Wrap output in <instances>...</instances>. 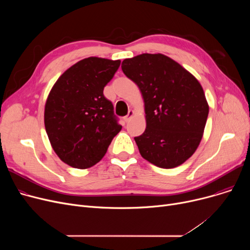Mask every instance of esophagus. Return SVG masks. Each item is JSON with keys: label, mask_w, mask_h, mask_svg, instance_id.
<instances>
[{"label": "esophagus", "mask_w": 250, "mask_h": 250, "mask_svg": "<svg viewBox=\"0 0 250 250\" xmlns=\"http://www.w3.org/2000/svg\"><path fill=\"white\" fill-rule=\"evenodd\" d=\"M133 115H134V111H132V110H129V111H128V113H127V115L124 117V120H125V123H128V122H129L130 120H132V117H133Z\"/></svg>", "instance_id": "34e87169"}]
</instances>
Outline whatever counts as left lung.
<instances>
[{
  "instance_id": "left-lung-1",
  "label": "left lung",
  "mask_w": 250,
  "mask_h": 250,
  "mask_svg": "<svg viewBox=\"0 0 250 250\" xmlns=\"http://www.w3.org/2000/svg\"><path fill=\"white\" fill-rule=\"evenodd\" d=\"M145 103L146 129L135 141L144 159L160 168L185 163L198 149L208 114L200 82L162 54H142L122 62Z\"/></svg>"
}]
</instances>
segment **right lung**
<instances>
[{
    "label": "right lung",
    "instance_id": "add662e5",
    "mask_svg": "<svg viewBox=\"0 0 250 250\" xmlns=\"http://www.w3.org/2000/svg\"><path fill=\"white\" fill-rule=\"evenodd\" d=\"M121 61L90 57L73 64L51 88L44 107V125L59 158L74 168L98 163L121 132L111 101L103 89Z\"/></svg>",
    "mask_w": 250,
    "mask_h": 250
}]
</instances>
